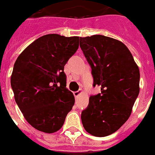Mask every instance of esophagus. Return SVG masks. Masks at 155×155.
Returning a JSON list of instances; mask_svg holds the SVG:
<instances>
[{
	"mask_svg": "<svg viewBox=\"0 0 155 155\" xmlns=\"http://www.w3.org/2000/svg\"><path fill=\"white\" fill-rule=\"evenodd\" d=\"M81 93H82V90L80 89V90L75 91V92H74V95H75V97L76 98V97H78V96H79V95H80Z\"/></svg>",
	"mask_w": 155,
	"mask_h": 155,
	"instance_id": "esophagus-1",
	"label": "esophagus"
}]
</instances>
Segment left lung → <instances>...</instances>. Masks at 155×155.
I'll list each match as a JSON object with an SVG mask.
<instances>
[{
	"label": "left lung",
	"mask_w": 155,
	"mask_h": 155,
	"mask_svg": "<svg viewBox=\"0 0 155 155\" xmlns=\"http://www.w3.org/2000/svg\"><path fill=\"white\" fill-rule=\"evenodd\" d=\"M80 45L91 68L94 84L101 93L91 95L82 111L84 129L105 137L129 119L139 93L140 73L129 49L121 41L102 35L80 37Z\"/></svg>",
	"instance_id": "left-lung-1"
}]
</instances>
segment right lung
Masks as SVG:
<instances>
[{
    "label": "right lung",
    "instance_id": "add662e5",
    "mask_svg": "<svg viewBox=\"0 0 155 155\" xmlns=\"http://www.w3.org/2000/svg\"><path fill=\"white\" fill-rule=\"evenodd\" d=\"M79 36L48 34L17 57L11 75L15 101L35 129L54 133L62 127L75 98L66 87L64 68L79 48Z\"/></svg>",
    "mask_w": 155,
    "mask_h": 155
}]
</instances>
